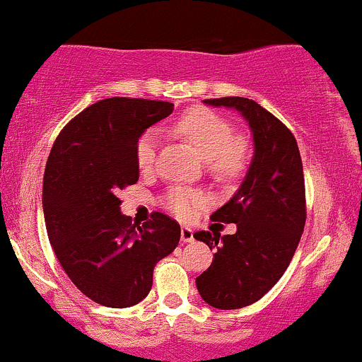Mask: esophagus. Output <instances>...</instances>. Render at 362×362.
Here are the masks:
<instances>
[{
  "label": "esophagus",
  "mask_w": 362,
  "mask_h": 362,
  "mask_svg": "<svg viewBox=\"0 0 362 362\" xmlns=\"http://www.w3.org/2000/svg\"><path fill=\"white\" fill-rule=\"evenodd\" d=\"M181 240L182 242H192L193 240V230L188 226H182L181 228Z\"/></svg>",
  "instance_id": "34e87169"
}]
</instances>
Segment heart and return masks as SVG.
Instances as JSON below:
<instances>
[{
	"instance_id": "obj_1",
	"label": "heart",
	"mask_w": 362,
	"mask_h": 362,
	"mask_svg": "<svg viewBox=\"0 0 362 362\" xmlns=\"http://www.w3.org/2000/svg\"><path fill=\"white\" fill-rule=\"evenodd\" d=\"M177 130L200 151L214 173L232 174L242 169L245 162V146L233 139L232 125L214 111L195 107L177 122ZM158 156V134L155 129L144 130L136 143V162L141 170H151ZM163 204L180 216L189 219L204 206V197L199 192L186 188H170Z\"/></svg>"
}]
</instances>
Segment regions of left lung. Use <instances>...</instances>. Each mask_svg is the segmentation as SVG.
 I'll return each instance as SVG.
<instances>
[{"mask_svg":"<svg viewBox=\"0 0 362 362\" xmlns=\"http://www.w3.org/2000/svg\"><path fill=\"white\" fill-rule=\"evenodd\" d=\"M206 104L240 111L255 139L240 188L211 216L214 225L235 223L237 232L193 233L216 249L211 267L195 281L200 296L211 307L233 310L263 298L291 263L307 221L303 163L291 130L252 99H206Z\"/></svg>","mask_w":362,"mask_h":362,"instance_id":"8db88e82","label":"left lung"}]
</instances>
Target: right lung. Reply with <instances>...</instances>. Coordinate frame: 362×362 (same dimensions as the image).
Returning a JSON list of instances; mask_svg holds the SVG:
<instances>
[{"label": "right lung", "instance_id": "add662e5", "mask_svg": "<svg viewBox=\"0 0 362 362\" xmlns=\"http://www.w3.org/2000/svg\"><path fill=\"white\" fill-rule=\"evenodd\" d=\"M174 110L165 100L110 98L85 107L55 139L43 176L48 240L74 286L95 303L125 308L148 296L153 268L180 244L163 212L143 226L118 193L139 180L136 143Z\"/></svg>", "mask_w": 362, "mask_h": 362}]
</instances>
